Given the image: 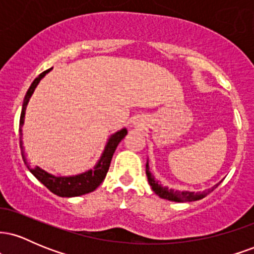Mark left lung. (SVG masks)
<instances>
[{"label": "left lung", "mask_w": 254, "mask_h": 254, "mask_svg": "<svg viewBox=\"0 0 254 254\" xmlns=\"http://www.w3.org/2000/svg\"><path fill=\"white\" fill-rule=\"evenodd\" d=\"M145 168H147V171H145V173H147V177H148V182H149V185L151 186V189H153V191L155 192L159 197L164 198V199H167V200H172V202H193V200H198V199H202L206 196V194H209L210 192H212L215 190V189L217 188L218 185H220V183L216 184L215 186H212L211 189H209V190H205L203 192H189V191H174L172 190V189H168V188H164V186L161 185V184H159L157 180L154 179V177L151 176V173L149 172V165H145Z\"/></svg>", "instance_id": "obj_1"}]
</instances>
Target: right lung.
I'll return each mask as SVG.
<instances>
[{"instance_id": "right-lung-1", "label": "right lung", "mask_w": 254, "mask_h": 254, "mask_svg": "<svg viewBox=\"0 0 254 254\" xmlns=\"http://www.w3.org/2000/svg\"><path fill=\"white\" fill-rule=\"evenodd\" d=\"M52 69V68H51ZM51 69H48V70L43 71L42 74L38 76L36 80L33 81L31 84V87L28 88L27 93H26L25 99H24V104H22V111H21V116H20V147L22 149V141H21V127L24 125V118H25V111H26V106H27L28 100H30L31 95L33 94L34 89L38 86V83L40 82V80L48 74ZM127 133V129H122L118 132L113 133L112 136L110 137L109 141H107L106 147H105V150L101 155L100 160L95 167L93 170H89L84 173L77 174V176H72V177H56L52 176V174L48 173L44 170H42L38 166H32L28 165L27 160L24 155V153H21L22 159H24L25 165L27 166V168L30 170V172L33 174L34 177L39 180L43 185H45L46 188L50 190L52 193L57 194L60 197H77V196H82V194L89 193V192H93L95 189L100 185L101 183L104 182L105 177H106L107 171H109L110 165H111V160H112L113 154H115L116 148L119 144V142L124 138L125 135Z\"/></svg>"}]
</instances>
